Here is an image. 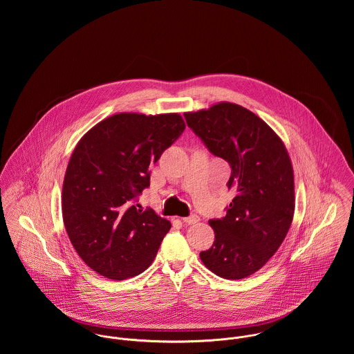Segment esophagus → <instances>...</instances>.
I'll return each instance as SVG.
<instances>
[{"mask_svg":"<svg viewBox=\"0 0 354 354\" xmlns=\"http://www.w3.org/2000/svg\"><path fill=\"white\" fill-rule=\"evenodd\" d=\"M181 221L187 225H195L199 222V216L198 215H189V216H185V218H181Z\"/></svg>","mask_w":354,"mask_h":354,"instance_id":"esophagus-1","label":"esophagus"}]
</instances>
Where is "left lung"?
<instances>
[{
    "label": "left lung",
    "mask_w": 354,
    "mask_h": 354,
    "mask_svg": "<svg viewBox=\"0 0 354 354\" xmlns=\"http://www.w3.org/2000/svg\"><path fill=\"white\" fill-rule=\"evenodd\" d=\"M188 127L232 167L236 196L226 216L211 219L215 241L201 252L204 266L225 279L260 270L283 243L295 215V176L281 138L251 110L230 102L184 113Z\"/></svg>",
    "instance_id": "obj_1"
}]
</instances>
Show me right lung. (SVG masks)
I'll return each mask as SVG.
<instances>
[{
    "label": "right lung",
    "instance_id": "obj_1",
    "mask_svg": "<svg viewBox=\"0 0 354 354\" xmlns=\"http://www.w3.org/2000/svg\"><path fill=\"white\" fill-rule=\"evenodd\" d=\"M178 113H118L76 145L62 184V218L83 261L102 277L122 281L150 267L171 225L138 208L153 165L184 132Z\"/></svg>",
    "mask_w": 354,
    "mask_h": 354
}]
</instances>
